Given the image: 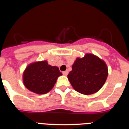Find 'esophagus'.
Masks as SVG:
<instances>
[{"mask_svg": "<svg viewBox=\"0 0 129 129\" xmlns=\"http://www.w3.org/2000/svg\"><path fill=\"white\" fill-rule=\"evenodd\" d=\"M69 74V72L67 71V70H66V71H64V72H62V74L64 76H67V74Z\"/></svg>", "mask_w": 129, "mask_h": 129, "instance_id": "esophagus-1", "label": "esophagus"}]
</instances>
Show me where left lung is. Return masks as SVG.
<instances>
[{"label": "left lung", "mask_w": 129, "mask_h": 129, "mask_svg": "<svg viewBox=\"0 0 129 129\" xmlns=\"http://www.w3.org/2000/svg\"><path fill=\"white\" fill-rule=\"evenodd\" d=\"M108 76L105 62L92 54H86L76 59L68 79L76 91L83 94H91L99 91Z\"/></svg>", "instance_id": "8db88e82"}]
</instances>
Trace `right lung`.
Segmentation results:
<instances>
[{
    "label": "right lung",
    "mask_w": 129,
    "mask_h": 129,
    "mask_svg": "<svg viewBox=\"0 0 129 129\" xmlns=\"http://www.w3.org/2000/svg\"><path fill=\"white\" fill-rule=\"evenodd\" d=\"M62 75L59 68L49 65L47 61L33 63L23 73L25 87L37 94H45L53 87L59 76Z\"/></svg>",
    "instance_id": "add662e5"
}]
</instances>
